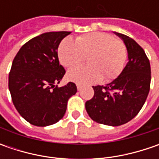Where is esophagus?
I'll list each match as a JSON object with an SVG mask.
<instances>
[{"mask_svg":"<svg viewBox=\"0 0 159 159\" xmlns=\"http://www.w3.org/2000/svg\"><path fill=\"white\" fill-rule=\"evenodd\" d=\"M77 89H78V90H81V89H82V87H81L80 85L77 84Z\"/></svg>","mask_w":159,"mask_h":159,"instance_id":"obj_1","label":"esophagus"}]
</instances>
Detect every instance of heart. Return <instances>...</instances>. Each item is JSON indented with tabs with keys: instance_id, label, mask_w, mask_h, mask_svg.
Returning <instances> with one entry per match:
<instances>
[{
	"instance_id": "obj_1",
	"label": "heart",
	"mask_w": 159,
	"mask_h": 159,
	"mask_svg": "<svg viewBox=\"0 0 159 159\" xmlns=\"http://www.w3.org/2000/svg\"><path fill=\"white\" fill-rule=\"evenodd\" d=\"M57 55L61 64L72 67L88 57L87 66H78L67 72L70 81L89 85L101 81L102 77L111 81L122 73L127 60L125 43L105 33H91L79 36L76 41L65 38L59 44Z\"/></svg>"
}]
</instances>
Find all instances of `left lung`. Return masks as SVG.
Listing matches in <instances>:
<instances>
[{
  "label": "left lung",
  "instance_id": "obj_1",
  "mask_svg": "<svg viewBox=\"0 0 159 159\" xmlns=\"http://www.w3.org/2000/svg\"><path fill=\"white\" fill-rule=\"evenodd\" d=\"M127 48L128 63L112 82L93 87L95 94L86 102V110L94 121L107 125H123L133 119L143 106L150 92V60L134 39L116 33Z\"/></svg>",
  "mask_w": 159,
  "mask_h": 159
}]
</instances>
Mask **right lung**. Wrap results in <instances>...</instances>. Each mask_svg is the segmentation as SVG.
Segmentation results:
<instances>
[{
  "instance_id": "right-lung-1",
  "label": "right lung",
  "mask_w": 159,
  "mask_h": 159,
  "mask_svg": "<svg viewBox=\"0 0 159 159\" xmlns=\"http://www.w3.org/2000/svg\"><path fill=\"white\" fill-rule=\"evenodd\" d=\"M70 32H50L34 37L16 55L9 74V89L16 111L30 124L46 126L64 117L75 83L57 85L65 74L57 48Z\"/></svg>"
}]
</instances>
